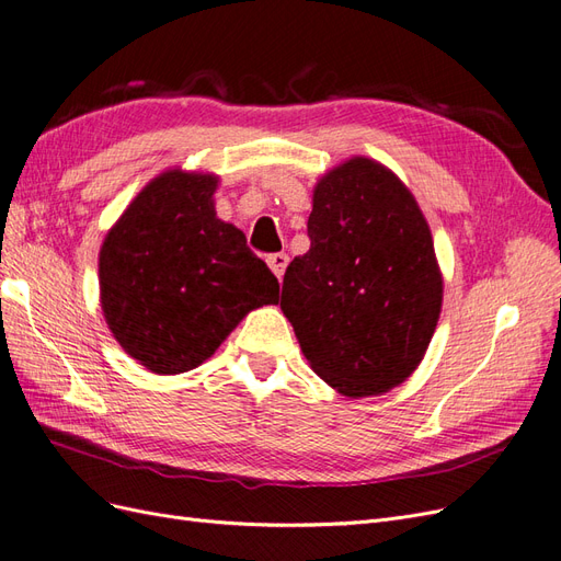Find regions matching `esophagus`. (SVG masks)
<instances>
[{
  "mask_svg": "<svg viewBox=\"0 0 561 561\" xmlns=\"http://www.w3.org/2000/svg\"><path fill=\"white\" fill-rule=\"evenodd\" d=\"M267 265H270V270H273V273H275V277L282 282L284 270H286V265H288V256H286V254H273V256H267Z\"/></svg>",
  "mask_w": 561,
  "mask_h": 561,
  "instance_id": "obj_1",
  "label": "esophagus"
}]
</instances>
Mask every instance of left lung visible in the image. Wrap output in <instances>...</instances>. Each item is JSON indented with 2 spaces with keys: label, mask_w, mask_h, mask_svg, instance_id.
Returning <instances> with one entry per match:
<instances>
[{
  "label": "left lung",
  "mask_w": 561,
  "mask_h": 561,
  "mask_svg": "<svg viewBox=\"0 0 561 561\" xmlns=\"http://www.w3.org/2000/svg\"><path fill=\"white\" fill-rule=\"evenodd\" d=\"M310 251L286 267L282 312L323 382L350 399L412 375L436 331L443 277L405 184L356 156L319 179Z\"/></svg>",
  "instance_id": "8db88e82"
}]
</instances>
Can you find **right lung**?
I'll list each match as a JSON object with an SVG mask.
<instances>
[{
    "mask_svg": "<svg viewBox=\"0 0 561 561\" xmlns=\"http://www.w3.org/2000/svg\"><path fill=\"white\" fill-rule=\"evenodd\" d=\"M219 176L168 170L144 186L100 249V302L118 345L158 375L193 370L279 282L214 209Z\"/></svg>",
    "mask_w": 561,
    "mask_h": 561,
    "instance_id": "add662e5",
    "label": "right lung"
}]
</instances>
